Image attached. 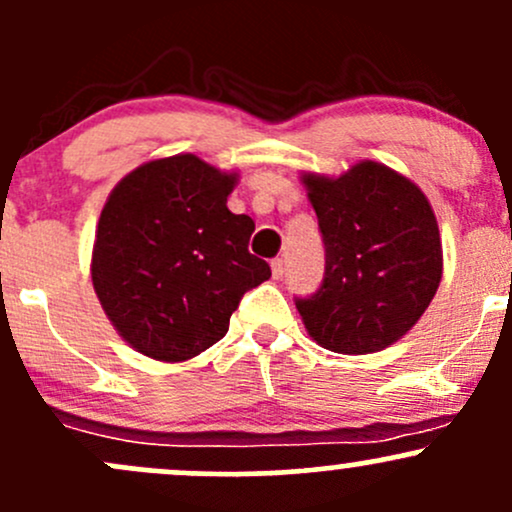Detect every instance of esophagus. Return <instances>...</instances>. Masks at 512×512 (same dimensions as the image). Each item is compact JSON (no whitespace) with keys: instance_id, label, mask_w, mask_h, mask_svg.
Returning <instances> with one entry per match:
<instances>
[{"instance_id":"esophagus-1","label":"esophagus","mask_w":512,"mask_h":512,"mask_svg":"<svg viewBox=\"0 0 512 512\" xmlns=\"http://www.w3.org/2000/svg\"><path fill=\"white\" fill-rule=\"evenodd\" d=\"M284 272H287V267H284L282 257H277V260H272V274H274V279H282Z\"/></svg>"}]
</instances>
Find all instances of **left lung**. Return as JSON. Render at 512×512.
<instances>
[{
  "label": "left lung",
  "mask_w": 512,
  "mask_h": 512,
  "mask_svg": "<svg viewBox=\"0 0 512 512\" xmlns=\"http://www.w3.org/2000/svg\"><path fill=\"white\" fill-rule=\"evenodd\" d=\"M326 245V277L297 309L311 341L343 355L400 341L437 294L444 252L424 191L363 159L341 176H299Z\"/></svg>",
  "instance_id": "8db88e82"
}]
</instances>
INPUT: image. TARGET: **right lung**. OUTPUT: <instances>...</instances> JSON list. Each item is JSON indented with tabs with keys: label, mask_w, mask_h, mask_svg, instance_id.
<instances>
[{
	"label": "right lung",
	"mask_w": 512,
	"mask_h": 512,
	"mask_svg": "<svg viewBox=\"0 0 512 512\" xmlns=\"http://www.w3.org/2000/svg\"><path fill=\"white\" fill-rule=\"evenodd\" d=\"M238 181V171L174 154L139 164L107 196L90 277L137 353L161 363L196 358L228 333L242 294L272 277L247 252L252 218L228 208Z\"/></svg>",
	"instance_id": "obj_1"
}]
</instances>
